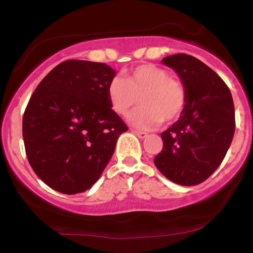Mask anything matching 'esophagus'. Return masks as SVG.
Segmentation results:
<instances>
[{"label": "esophagus", "mask_w": 253, "mask_h": 253, "mask_svg": "<svg viewBox=\"0 0 253 253\" xmlns=\"http://www.w3.org/2000/svg\"><path fill=\"white\" fill-rule=\"evenodd\" d=\"M132 132L134 133V134H135L136 136H138V138H140V139H145V138H146L147 135H149V134H147L146 132H141V130H136V129H133Z\"/></svg>", "instance_id": "obj_1"}]
</instances>
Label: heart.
<instances>
[{"instance_id":"b5f03b06","label":"heart","mask_w":253,"mask_h":253,"mask_svg":"<svg viewBox=\"0 0 253 253\" xmlns=\"http://www.w3.org/2000/svg\"><path fill=\"white\" fill-rule=\"evenodd\" d=\"M107 96L112 109L121 117H127L140 98L143 107L130 121L145 129L177 120L187 104V90L181 81L171 78L165 69L153 64L136 66L125 80L112 78Z\"/></svg>"}]
</instances>
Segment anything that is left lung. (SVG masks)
I'll return each instance as SVG.
<instances>
[{
  "mask_svg": "<svg viewBox=\"0 0 253 253\" xmlns=\"http://www.w3.org/2000/svg\"><path fill=\"white\" fill-rule=\"evenodd\" d=\"M181 78L187 104L172 126L162 133L163 150L157 169L181 185H196L225 158L236 129L231 91L217 75L197 58L177 53L162 59Z\"/></svg>",
  "mask_w": 253,
  "mask_h": 253,
  "instance_id": "left-lung-1",
  "label": "left lung"
}]
</instances>
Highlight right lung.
Instances as JSON below:
<instances>
[{
	"instance_id": "1",
	"label": "right lung",
	"mask_w": 253,
	"mask_h": 253,
	"mask_svg": "<svg viewBox=\"0 0 253 253\" xmlns=\"http://www.w3.org/2000/svg\"><path fill=\"white\" fill-rule=\"evenodd\" d=\"M114 76L104 63L66 60L31 96L22 119L26 155L52 189L72 195L91 188L128 129L107 96Z\"/></svg>"
}]
</instances>
